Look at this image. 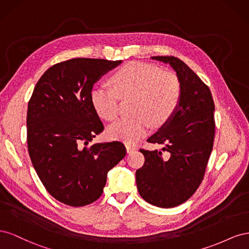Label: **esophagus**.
Returning a JSON list of instances; mask_svg holds the SVG:
<instances>
[{"instance_id":"1","label":"esophagus","mask_w":249,"mask_h":249,"mask_svg":"<svg viewBox=\"0 0 249 249\" xmlns=\"http://www.w3.org/2000/svg\"><path fill=\"white\" fill-rule=\"evenodd\" d=\"M125 148H126V153H127V154H131V153L135 152V150L137 149L136 145L131 144V143H126V144H125Z\"/></svg>"}]
</instances>
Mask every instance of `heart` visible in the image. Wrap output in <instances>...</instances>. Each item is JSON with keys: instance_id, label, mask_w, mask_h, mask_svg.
<instances>
[{"instance_id": "1", "label": "heart", "mask_w": 249, "mask_h": 249, "mask_svg": "<svg viewBox=\"0 0 249 249\" xmlns=\"http://www.w3.org/2000/svg\"><path fill=\"white\" fill-rule=\"evenodd\" d=\"M113 90L93 87L90 101L100 117L111 122L118 115V96L134 97L133 116L110 125V139L135 143L147 134L150 124L160 127L175 114L182 95V86L176 74L163 72L156 65L130 62L112 74Z\"/></svg>"}]
</instances>
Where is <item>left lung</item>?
<instances>
[{
  "label": "left lung",
  "mask_w": 249,
  "mask_h": 249,
  "mask_svg": "<svg viewBox=\"0 0 249 249\" xmlns=\"http://www.w3.org/2000/svg\"><path fill=\"white\" fill-rule=\"evenodd\" d=\"M152 59L175 70L182 95L169 122L147 139L163 145L162 149H140L145 162L136 171V184L150 205L173 208L192 196L205 176L215 136V106L209 87L182 60L173 56Z\"/></svg>",
  "instance_id": "obj_1"
}]
</instances>
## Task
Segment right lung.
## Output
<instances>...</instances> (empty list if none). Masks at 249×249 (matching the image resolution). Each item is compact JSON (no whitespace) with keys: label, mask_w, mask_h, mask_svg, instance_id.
Listing matches in <instances>:
<instances>
[{"label":"right lung","mask_w":249,"mask_h":249,"mask_svg":"<svg viewBox=\"0 0 249 249\" xmlns=\"http://www.w3.org/2000/svg\"><path fill=\"white\" fill-rule=\"evenodd\" d=\"M122 60L74 58L60 62L37 82L27 112V142L33 166L48 192L71 207L100 198L108 171L125 147L113 141L89 145L104 124L90 92Z\"/></svg>","instance_id":"1"}]
</instances>
